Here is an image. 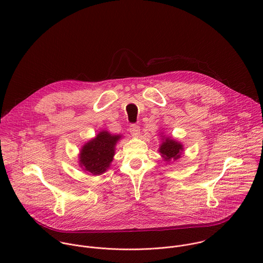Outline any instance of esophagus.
I'll list each match as a JSON object with an SVG mask.
<instances>
[{
  "label": "esophagus",
  "instance_id": "1",
  "mask_svg": "<svg viewBox=\"0 0 263 263\" xmlns=\"http://www.w3.org/2000/svg\"><path fill=\"white\" fill-rule=\"evenodd\" d=\"M129 131L133 137H138L140 134V127L137 125H131Z\"/></svg>",
  "mask_w": 263,
  "mask_h": 263
}]
</instances>
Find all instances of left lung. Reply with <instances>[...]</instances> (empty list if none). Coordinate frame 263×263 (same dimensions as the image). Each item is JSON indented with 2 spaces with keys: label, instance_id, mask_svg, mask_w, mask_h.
<instances>
[{
  "label": "left lung",
  "instance_id": "left-lung-1",
  "mask_svg": "<svg viewBox=\"0 0 263 263\" xmlns=\"http://www.w3.org/2000/svg\"><path fill=\"white\" fill-rule=\"evenodd\" d=\"M182 151H183V145L180 142L172 139L171 137L163 138L162 143L159 146V153L163 157L164 161L179 159L181 157Z\"/></svg>",
  "mask_w": 263,
  "mask_h": 263
}]
</instances>
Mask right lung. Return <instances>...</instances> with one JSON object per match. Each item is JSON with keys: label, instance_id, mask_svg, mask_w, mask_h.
Wrapping results in <instances>:
<instances>
[{"label": "right lung", "instance_id": "1", "mask_svg": "<svg viewBox=\"0 0 263 263\" xmlns=\"http://www.w3.org/2000/svg\"><path fill=\"white\" fill-rule=\"evenodd\" d=\"M121 137V135H112L108 131L100 132L93 139L82 146L79 155V165L92 175L105 173L114 160L116 144Z\"/></svg>", "mask_w": 263, "mask_h": 263}]
</instances>
